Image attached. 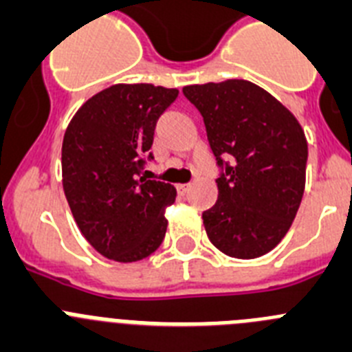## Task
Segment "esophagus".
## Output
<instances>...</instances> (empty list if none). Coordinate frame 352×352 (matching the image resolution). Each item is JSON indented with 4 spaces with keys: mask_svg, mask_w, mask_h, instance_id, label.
Masks as SVG:
<instances>
[{
    "mask_svg": "<svg viewBox=\"0 0 352 352\" xmlns=\"http://www.w3.org/2000/svg\"><path fill=\"white\" fill-rule=\"evenodd\" d=\"M189 188H191L189 184H179V186H177V191H179L180 195H186V192L189 191Z\"/></svg>",
    "mask_w": 352,
    "mask_h": 352,
    "instance_id": "34e87169",
    "label": "esophagus"
}]
</instances>
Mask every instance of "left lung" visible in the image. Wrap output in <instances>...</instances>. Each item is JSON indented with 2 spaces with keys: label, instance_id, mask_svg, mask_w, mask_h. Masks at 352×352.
<instances>
[{
  "label": "left lung",
  "instance_id": "8db88e82",
  "mask_svg": "<svg viewBox=\"0 0 352 352\" xmlns=\"http://www.w3.org/2000/svg\"><path fill=\"white\" fill-rule=\"evenodd\" d=\"M221 168L217 201L204 212L208 240L239 259L267 254L293 224L307 170V138L296 117L249 80L186 85ZM228 159V162H224Z\"/></svg>",
  "mask_w": 352,
  "mask_h": 352
}]
</instances>
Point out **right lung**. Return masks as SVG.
<instances>
[{
  "label": "right lung",
  "mask_w": 352,
  "mask_h": 352,
  "mask_svg": "<svg viewBox=\"0 0 352 352\" xmlns=\"http://www.w3.org/2000/svg\"><path fill=\"white\" fill-rule=\"evenodd\" d=\"M179 96L153 84H116L77 110L63 140V189L78 230L105 258L140 261L161 245L172 184L142 177L154 128Z\"/></svg>",
  "instance_id": "1"
}]
</instances>
